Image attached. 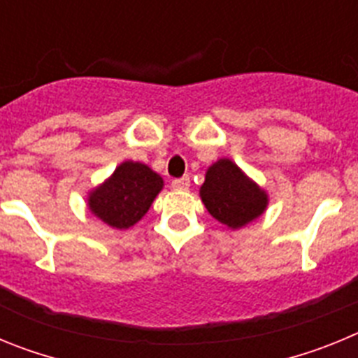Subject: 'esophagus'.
Wrapping results in <instances>:
<instances>
[{
	"label": "esophagus",
	"mask_w": 358,
	"mask_h": 358,
	"mask_svg": "<svg viewBox=\"0 0 358 358\" xmlns=\"http://www.w3.org/2000/svg\"><path fill=\"white\" fill-rule=\"evenodd\" d=\"M188 186H189V177L188 176L179 177V179H173V181H172V188L179 189V192H182V189H188Z\"/></svg>",
	"instance_id": "1"
}]
</instances>
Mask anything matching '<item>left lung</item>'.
Listing matches in <instances>:
<instances>
[{
    "label": "left lung",
    "mask_w": 358,
    "mask_h": 358,
    "mask_svg": "<svg viewBox=\"0 0 358 358\" xmlns=\"http://www.w3.org/2000/svg\"><path fill=\"white\" fill-rule=\"evenodd\" d=\"M201 199L211 217L231 229L258 218L268 204L264 189L231 159H218L208 169Z\"/></svg>",
    "instance_id": "obj_1"
}]
</instances>
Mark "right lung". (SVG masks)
<instances>
[{"mask_svg":"<svg viewBox=\"0 0 358 358\" xmlns=\"http://www.w3.org/2000/svg\"><path fill=\"white\" fill-rule=\"evenodd\" d=\"M161 188L163 179L159 173L143 163L125 161L106 182L91 192L87 206L107 226L127 229L141 220Z\"/></svg>","mask_w":358,"mask_h":358,"instance_id":"add662e5","label":"right lung"}]
</instances>
